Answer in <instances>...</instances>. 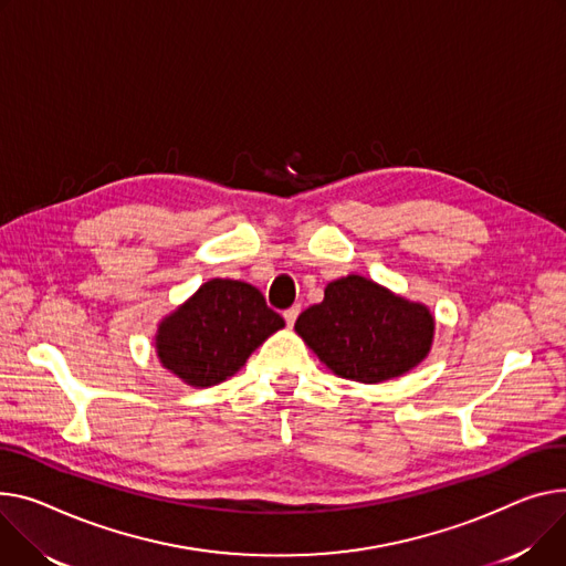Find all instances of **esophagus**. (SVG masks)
I'll return each mask as SVG.
<instances>
[{
    "label": "esophagus",
    "mask_w": 566,
    "mask_h": 566,
    "mask_svg": "<svg viewBox=\"0 0 566 566\" xmlns=\"http://www.w3.org/2000/svg\"><path fill=\"white\" fill-rule=\"evenodd\" d=\"M297 314H300V305H293V307H289V310L284 312V321H286V325H289V327H293V323H295Z\"/></svg>",
    "instance_id": "obj_1"
}]
</instances>
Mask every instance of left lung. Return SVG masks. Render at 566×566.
Returning <instances> with one entry per match:
<instances>
[{"label": "left lung", "mask_w": 566, "mask_h": 566, "mask_svg": "<svg viewBox=\"0 0 566 566\" xmlns=\"http://www.w3.org/2000/svg\"><path fill=\"white\" fill-rule=\"evenodd\" d=\"M295 332L338 378L375 385L428 357L434 316L373 280L348 275L325 286L323 303L297 316Z\"/></svg>", "instance_id": "8db88e82"}]
</instances>
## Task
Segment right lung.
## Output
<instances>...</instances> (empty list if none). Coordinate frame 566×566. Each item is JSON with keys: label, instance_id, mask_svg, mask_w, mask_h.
Returning <instances> with one entry per match:
<instances>
[{"label": "right lung", "instance_id": "1", "mask_svg": "<svg viewBox=\"0 0 566 566\" xmlns=\"http://www.w3.org/2000/svg\"><path fill=\"white\" fill-rule=\"evenodd\" d=\"M284 327L261 291L239 280H209L168 314L157 329L164 368L205 389L234 375L248 357Z\"/></svg>", "mask_w": 566, "mask_h": 566}]
</instances>
